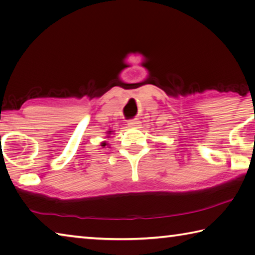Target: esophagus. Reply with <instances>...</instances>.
<instances>
[{
	"label": "esophagus",
	"mask_w": 255,
	"mask_h": 255,
	"mask_svg": "<svg viewBox=\"0 0 255 255\" xmlns=\"http://www.w3.org/2000/svg\"><path fill=\"white\" fill-rule=\"evenodd\" d=\"M128 126L130 128H139L140 126V122L137 119H133V120H129L128 122Z\"/></svg>",
	"instance_id": "34e87169"
}]
</instances>
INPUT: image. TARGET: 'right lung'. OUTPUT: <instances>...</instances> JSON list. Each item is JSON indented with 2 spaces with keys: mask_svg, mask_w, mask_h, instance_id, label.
I'll return each instance as SVG.
<instances>
[{
  "mask_svg": "<svg viewBox=\"0 0 255 255\" xmlns=\"http://www.w3.org/2000/svg\"><path fill=\"white\" fill-rule=\"evenodd\" d=\"M107 132H108V135H110V133H112L113 131L109 130V131H107ZM108 137H109V136H108ZM106 145H107V142H106V141H104L103 143H101V146H106Z\"/></svg>",
  "mask_w": 255,
  "mask_h": 255,
  "instance_id": "right-lung-1",
  "label": "right lung"
}]
</instances>
